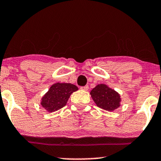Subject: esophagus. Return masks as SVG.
<instances>
[{"label": "esophagus", "instance_id": "esophagus-1", "mask_svg": "<svg viewBox=\"0 0 161 161\" xmlns=\"http://www.w3.org/2000/svg\"><path fill=\"white\" fill-rule=\"evenodd\" d=\"M81 89L82 90H84V91H87V90L88 89V86H82L81 87Z\"/></svg>", "mask_w": 161, "mask_h": 161}]
</instances>
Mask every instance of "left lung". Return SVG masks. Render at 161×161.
Wrapping results in <instances>:
<instances>
[{"label":"left lung","mask_w":161,"mask_h":161,"mask_svg":"<svg viewBox=\"0 0 161 161\" xmlns=\"http://www.w3.org/2000/svg\"><path fill=\"white\" fill-rule=\"evenodd\" d=\"M97 107L108 111H114L120 106L119 94L105 84H98L90 92Z\"/></svg>","instance_id":"left-lung-1"}]
</instances>
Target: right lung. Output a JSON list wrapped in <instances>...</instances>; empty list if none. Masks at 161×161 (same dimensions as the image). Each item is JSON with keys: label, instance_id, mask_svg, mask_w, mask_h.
Segmentation results:
<instances>
[{"label": "right lung", "instance_id": "1", "mask_svg": "<svg viewBox=\"0 0 161 161\" xmlns=\"http://www.w3.org/2000/svg\"><path fill=\"white\" fill-rule=\"evenodd\" d=\"M78 89L71 83H54L42 97L40 104L47 112L57 111L65 106L71 94Z\"/></svg>", "mask_w": 161, "mask_h": 161}]
</instances>
